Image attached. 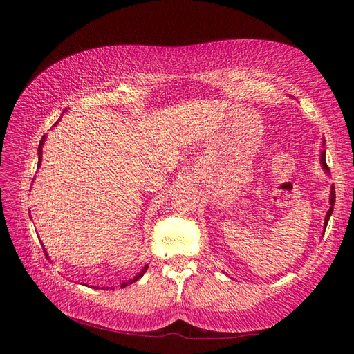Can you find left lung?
Segmentation results:
<instances>
[{"mask_svg": "<svg viewBox=\"0 0 354 354\" xmlns=\"http://www.w3.org/2000/svg\"><path fill=\"white\" fill-rule=\"evenodd\" d=\"M324 142H326V141H324ZM321 164H322V169H324L326 171H328V165H327V162H326V150H322V152H321ZM335 199H336V196H335V187H332V192H330V208H328V212H327V214H326V221H324V231H326V228H327V223H328L330 216H332V213H333Z\"/></svg>", "mask_w": 354, "mask_h": 354, "instance_id": "1", "label": "left lung"}]
</instances>
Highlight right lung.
I'll list each match as a JSON object with an SVG mask.
<instances>
[{
    "label": "right lung",
    "mask_w": 354,
    "mask_h": 354,
    "mask_svg": "<svg viewBox=\"0 0 354 354\" xmlns=\"http://www.w3.org/2000/svg\"><path fill=\"white\" fill-rule=\"evenodd\" d=\"M44 141H45V135H44L42 140H41V142H39V147H37V158H39V161H37V167H39V165H41V160H42V146H44ZM146 270H147V265H146L145 268H142V269H141V272L135 275V277L132 278V280H129L127 283H123L122 286H127V284H131V283H135L137 280H140V278H141L142 275H145ZM103 289H104V288H103Z\"/></svg>",
    "instance_id": "1"
}]
</instances>
